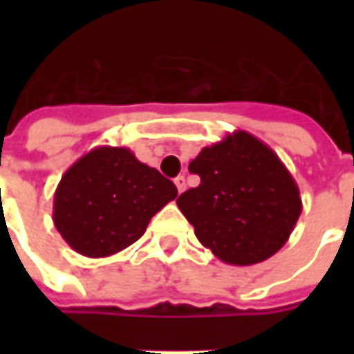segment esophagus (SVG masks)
I'll return each mask as SVG.
<instances>
[{"label":"esophagus","mask_w":354,"mask_h":354,"mask_svg":"<svg viewBox=\"0 0 354 354\" xmlns=\"http://www.w3.org/2000/svg\"><path fill=\"white\" fill-rule=\"evenodd\" d=\"M174 184H176L178 192L182 193V192H184V189H185V178H184V176L174 178Z\"/></svg>","instance_id":"1"}]
</instances>
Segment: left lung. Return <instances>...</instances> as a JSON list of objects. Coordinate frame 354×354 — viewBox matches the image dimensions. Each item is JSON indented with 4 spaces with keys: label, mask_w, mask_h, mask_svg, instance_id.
<instances>
[{
    "label": "left lung",
    "mask_w": 354,
    "mask_h": 354,
    "mask_svg": "<svg viewBox=\"0 0 354 354\" xmlns=\"http://www.w3.org/2000/svg\"><path fill=\"white\" fill-rule=\"evenodd\" d=\"M201 184L178 197L195 235L230 266L266 261L286 245L301 214L296 180L271 147L235 131L189 162Z\"/></svg>",
    "instance_id": "left-lung-1"
}]
</instances>
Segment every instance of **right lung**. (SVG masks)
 Returning <instances> with one entry per match:
<instances>
[{
	"instance_id": "right-lung-1",
	"label": "right lung",
	"mask_w": 354,
	"mask_h": 354,
	"mask_svg": "<svg viewBox=\"0 0 354 354\" xmlns=\"http://www.w3.org/2000/svg\"><path fill=\"white\" fill-rule=\"evenodd\" d=\"M178 189L129 147L98 146L73 162L55 192L53 222L72 250L108 258L136 243Z\"/></svg>"
}]
</instances>
